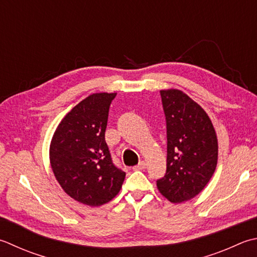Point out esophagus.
<instances>
[{"label": "esophagus", "mask_w": 257, "mask_h": 257, "mask_svg": "<svg viewBox=\"0 0 257 257\" xmlns=\"http://www.w3.org/2000/svg\"><path fill=\"white\" fill-rule=\"evenodd\" d=\"M146 168V163L145 162H140L137 166H135V167H133L134 170H143Z\"/></svg>", "instance_id": "34e87169"}]
</instances>
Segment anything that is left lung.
Instances as JSON below:
<instances>
[{"instance_id": "1", "label": "left lung", "mask_w": 257, "mask_h": 257, "mask_svg": "<svg viewBox=\"0 0 257 257\" xmlns=\"http://www.w3.org/2000/svg\"><path fill=\"white\" fill-rule=\"evenodd\" d=\"M167 128V170L158 190L172 203L194 198L216 169L218 143L208 114L177 89L160 90Z\"/></svg>"}]
</instances>
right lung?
<instances>
[{
  "mask_svg": "<svg viewBox=\"0 0 257 257\" xmlns=\"http://www.w3.org/2000/svg\"><path fill=\"white\" fill-rule=\"evenodd\" d=\"M117 93H93L64 115L50 145V163L62 189L77 202L101 206L115 197L125 173L105 143L109 107Z\"/></svg>",
  "mask_w": 257,
  "mask_h": 257,
  "instance_id": "1",
  "label": "right lung"
}]
</instances>
